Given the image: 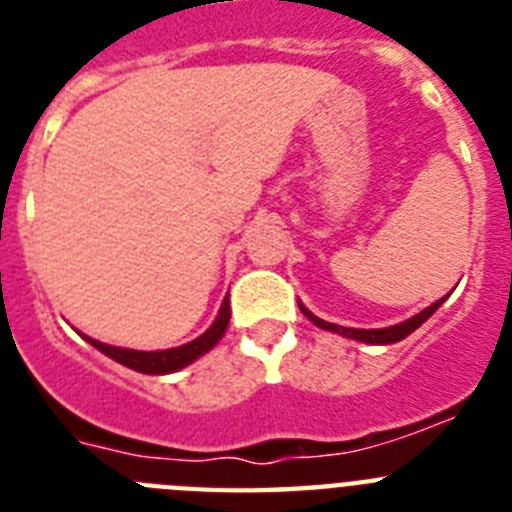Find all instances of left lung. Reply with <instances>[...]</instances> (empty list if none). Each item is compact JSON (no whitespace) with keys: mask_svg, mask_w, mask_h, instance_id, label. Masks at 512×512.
Instances as JSON below:
<instances>
[{"mask_svg":"<svg viewBox=\"0 0 512 512\" xmlns=\"http://www.w3.org/2000/svg\"><path fill=\"white\" fill-rule=\"evenodd\" d=\"M446 300H449V295L441 297V300H436L431 307H425V310H420L418 315L408 318V320H405V323L390 325V328H343V325L328 323V320L318 318V315H312V312L307 310V307L302 305V302H300V310H302V315H305V318L310 320V323H315V325H318V328H323V330H330V333H338V336L351 338V341L369 343V346H387V343H397V341H402V338H408L410 333H413V330H418L420 325H423L425 320L431 318L433 312H436L438 307H441Z\"/></svg>","mask_w":512,"mask_h":512,"instance_id":"1","label":"left lung"}]
</instances>
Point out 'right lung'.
I'll use <instances>...</instances> for the list:
<instances>
[{"label": "right lung", "mask_w": 512, "mask_h": 512, "mask_svg": "<svg viewBox=\"0 0 512 512\" xmlns=\"http://www.w3.org/2000/svg\"><path fill=\"white\" fill-rule=\"evenodd\" d=\"M230 323V305H228V297L223 300L220 305V312H217V318L212 320L210 328L197 336L194 341L184 343V346H176V348H164V351H135V348H122V346H110V343H102V341H94V338L84 336V341L92 343L97 351H102L104 356H110L112 361L117 364L128 366L133 372L140 374H171V372H179L184 366H189L192 361H197L200 356H205L207 351L217 346V341L225 336V330H228Z\"/></svg>", "instance_id": "obj_1"}]
</instances>
